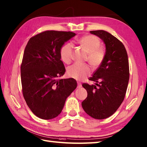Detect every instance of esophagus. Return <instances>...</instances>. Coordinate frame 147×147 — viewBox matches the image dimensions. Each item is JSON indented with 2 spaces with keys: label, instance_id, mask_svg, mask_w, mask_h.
<instances>
[{
  "label": "esophagus",
  "instance_id": "34e87169",
  "mask_svg": "<svg viewBox=\"0 0 147 147\" xmlns=\"http://www.w3.org/2000/svg\"><path fill=\"white\" fill-rule=\"evenodd\" d=\"M82 86V83H80V82H78V88H81Z\"/></svg>",
  "mask_w": 147,
  "mask_h": 147
}]
</instances>
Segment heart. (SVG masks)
<instances>
[{"mask_svg":"<svg viewBox=\"0 0 147 147\" xmlns=\"http://www.w3.org/2000/svg\"><path fill=\"white\" fill-rule=\"evenodd\" d=\"M80 45L88 52L86 59L93 67H98L104 61L105 52L100 47V42L94 35H85L78 40ZM73 45L71 43H66L60 50L61 60L65 64H69L73 59ZM68 76L77 80H82L92 73V67L88 64L74 63L67 68Z\"/></svg>","mask_w":147,"mask_h":147,"instance_id":"1","label":"heart"}]
</instances>
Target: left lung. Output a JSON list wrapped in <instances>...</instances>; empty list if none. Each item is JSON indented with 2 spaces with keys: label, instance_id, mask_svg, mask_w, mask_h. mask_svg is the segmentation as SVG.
<instances>
[{
  "label": "left lung",
  "instance_id": "1",
  "mask_svg": "<svg viewBox=\"0 0 147 147\" xmlns=\"http://www.w3.org/2000/svg\"><path fill=\"white\" fill-rule=\"evenodd\" d=\"M105 45L104 61L89 80L95 85L83 83L87 97L82 103L86 113L96 119L110 117L117 110L125 97L129 78V62L124 45L104 30L91 31Z\"/></svg>",
  "mask_w": 147,
  "mask_h": 147
}]
</instances>
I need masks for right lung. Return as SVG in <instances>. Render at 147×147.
<instances>
[{"instance_id": "right-lung-1", "label": "right lung", "mask_w": 147, "mask_h": 147, "mask_svg": "<svg viewBox=\"0 0 147 147\" xmlns=\"http://www.w3.org/2000/svg\"><path fill=\"white\" fill-rule=\"evenodd\" d=\"M75 35L71 32L45 31L32 37L24 49L22 91L28 106L39 118L48 120L58 116L66 98L76 88L74 79H57L65 72L61 48Z\"/></svg>"}]
</instances>
